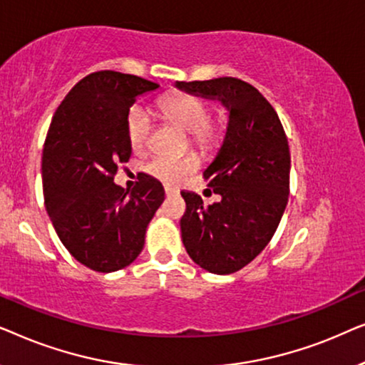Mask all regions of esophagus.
<instances>
[{
  "label": "esophagus",
  "mask_w": 365,
  "mask_h": 365,
  "mask_svg": "<svg viewBox=\"0 0 365 365\" xmlns=\"http://www.w3.org/2000/svg\"><path fill=\"white\" fill-rule=\"evenodd\" d=\"M164 192H166V196H174V194H178V191L176 189H173V187H164Z\"/></svg>",
  "instance_id": "34e87169"
}]
</instances>
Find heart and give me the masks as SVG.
Instances as JSON below:
<instances>
[{
	"instance_id": "b5f03b06",
	"label": "heart",
	"mask_w": 365,
	"mask_h": 365,
	"mask_svg": "<svg viewBox=\"0 0 365 365\" xmlns=\"http://www.w3.org/2000/svg\"><path fill=\"white\" fill-rule=\"evenodd\" d=\"M159 111L174 126L189 133V141L201 149H209L221 138L219 123L209 118V106L192 94H173L159 101ZM151 116L143 106H133L126 119L129 144L134 151H141L151 136ZM146 173L168 186H176L197 169L194 156L166 158L156 156L146 164Z\"/></svg>"
}]
</instances>
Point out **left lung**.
<instances>
[{"label": "left lung", "instance_id": "left-lung-1", "mask_svg": "<svg viewBox=\"0 0 365 365\" xmlns=\"http://www.w3.org/2000/svg\"><path fill=\"white\" fill-rule=\"evenodd\" d=\"M176 88L219 99L229 113L222 146L204 171L221 199L204 206L196 192L182 191L181 236L197 266L232 274L261 254L281 222L291 173L286 133L271 103L242 79L176 81Z\"/></svg>", "mask_w": 365, "mask_h": 365}]
</instances>
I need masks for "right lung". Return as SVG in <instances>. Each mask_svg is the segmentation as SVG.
<instances>
[{
  "label": "right lung",
  "mask_w": 365,
  "mask_h": 365,
  "mask_svg": "<svg viewBox=\"0 0 365 365\" xmlns=\"http://www.w3.org/2000/svg\"><path fill=\"white\" fill-rule=\"evenodd\" d=\"M156 88L133 74L91 73L66 94L49 124L44 206L69 254L96 272L119 271L141 254L148 224L164 201L163 184L148 174L133 191L114 184L133 151L129 108Z\"/></svg>",
  "instance_id": "add662e5"
}]
</instances>
